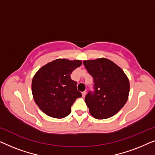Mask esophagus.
<instances>
[{"instance_id": "1", "label": "esophagus", "mask_w": 155, "mask_h": 155, "mask_svg": "<svg viewBox=\"0 0 155 155\" xmlns=\"http://www.w3.org/2000/svg\"><path fill=\"white\" fill-rule=\"evenodd\" d=\"M86 93H87V92H86V91H84V92H82V97H85V95H86Z\"/></svg>"}]
</instances>
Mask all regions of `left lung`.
<instances>
[{"label": "left lung", "mask_w": 155, "mask_h": 155, "mask_svg": "<svg viewBox=\"0 0 155 155\" xmlns=\"http://www.w3.org/2000/svg\"><path fill=\"white\" fill-rule=\"evenodd\" d=\"M93 78V90L85 96V103L93 117L104 119L118 112L128 100L130 84L122 69L107 58L84 61Z\"/></svg>", "instance_id": "obj_1"}]
</instances>
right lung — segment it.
<instances>
[{"instance_id": "right-lung-1", "label": "right lung", "mask_w": 155, "mask_h": 155, "mask_svg": "<svg viewBox=\"0 0 155 155\" xmlns=\"http://www.w3.org/2000/svg\"><path fill=\"white\" fill-rule=\"evenodd\" d=\"M82 61L57 59L40 68L32 80L31 92L36 104L46 115L63 118L71 112L75 101L82 97L71 74Z\"/></svg>"}]
</instances>
